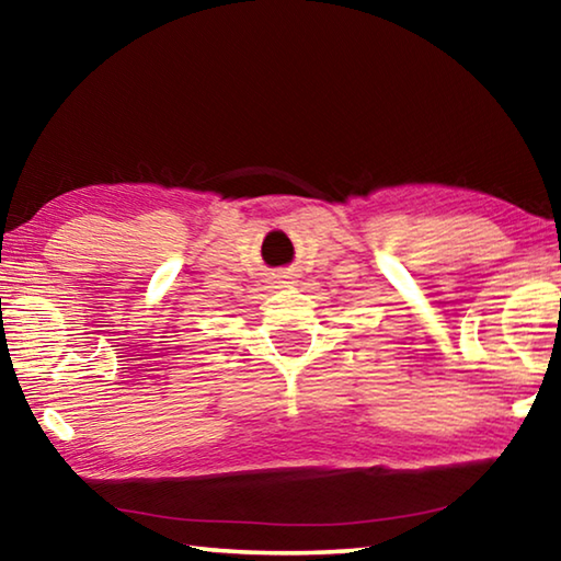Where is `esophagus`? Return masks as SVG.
Segmentation results:
<instances>
[{
  "mask_svg": "<svg viewBox=\"0 0 561 561\" xmlns=\"http://www.w3.org/2000/svg\"><path fill=\"white\" fill-rule=\"evenodd\" d=\"M277 279H279V284H291V282H289L291 277H287V274H284V277H277Z\"/></svg>",
  "mask_w": 561,
  "mask_h": 561,
  "instance_id": "1",
  "label": "esophagus"
}]
</instances>
